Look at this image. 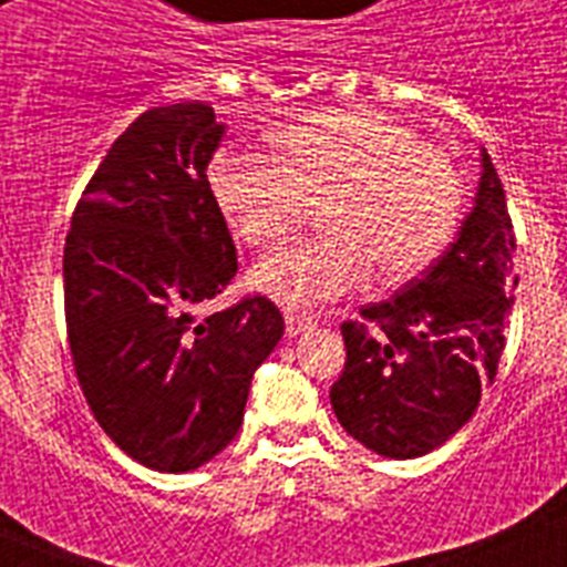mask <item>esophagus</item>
Masks as SVG:
<instances>
[{"mask_svg": "<svg viewBox=\"0 0 567 567\" xmlns=\"http://www.w3.org/2000/svg\"><path fill=\"white\" fill-rule=\"evenodd\" d=\"M309 329H315L312 318H307V315H295V312L287 315V334H289V338H298V334L309 332Z\"/></svg>", "mask_w": 567, "mask_h": 567, "instance_id": "34e87169", "label": "esophagus"}]
</instances>
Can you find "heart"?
Masks as SVG:
<instances>
[{
	"instance_id": "1",
	"label": "heart",
	"mask_w": 567,
	"mask_h": 567,
	"mask_svg": "<svg viewBox=\"0 0 567 567\" xmlns=\"http://www.w3.org/2000/svg\"><path fill=\"white\" fill-rule=\"evenodd\" d=\"M269 158L221 150L213 198L240 244L272 249L307 227L323 235L272 255L252 280L284 307H318L369 284L405 280L440 258L463 213V175L445 150L374 110H329L269 135Z\"/></svg>"
}]
</instances>
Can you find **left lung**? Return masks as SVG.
I'll use <instances>...</instances> for the list:
<instances>
[{"instance_id":"left-lung-1","label":"left lung","mask_w":567,"mask_h":567,"mask_svg":"<svg viewBox=\"0 0 567 567\" xmlns=\"http://www.w3.org/2000/svg\"><path fill=\"white\" fill-rule=\"evenodd\" d=\"M514 249L503 182L483 150L477 198L457 240L394 298L340 327L346 363L329 398L358 443L412 460L468 423L505 349Z\"/></svg>"}]
</instances>
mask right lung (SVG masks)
Returning <instances> with one entry per match:
<instances>
[{
	"label": "right lung",
	"mask_w": 567,
	"mask_h": 567,
	"mask_svg": "<svg viewBox=\"0 0 567 567\" xmlns=\"http://www.w3.org/2000/svg\"><path fill=\"white\" fill-rule=\"evenodd\" d=\"M224 124L204 102L142 113L84 187L64 240L79 385L135 463L182 474L224 452L284 318L264 295L198 318L238 272L207 182Z\"/></svg>",
	"instance_id": "add662e5"
}]
</instances>
